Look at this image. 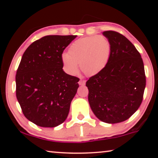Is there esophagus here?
Instances as JSON below:
<instances>
[{
  "mask_svg": "<svg viewBox=\"0 0 158 158\" xmlns=\"http://www.w3.org/2000/svg\"><path fill=\"white\" fill-rule=\"evenodd\" d=\"M85 80L81 79V80H80V81H79V84L81 85H85Z\"/></svg>",
  "mask_w": 158,
  "mask_h": 158,
  "instance_id": "obj_1",
  "label": "esophagus"
}]
</instances>
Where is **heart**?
<instances>
[{
    "label": "heart",
    "mask_w": 158,
    "mask_h": 158,
    "mask_svg": "<svg viewBox=\"0 0 158 158\" xmlns=\"http://www.w3.org/2000/svg\"><path fill=\"white\" fill-rule=\"evenodd\" d=\"M111 45L102 35L83 37L74 41L63 53L61 60L63 68L71 76L77 74L79 63L81 70L88 76H93L105 69L111 57Z\"/></svg>",
    "instance_id": "1"
}]
</instances>
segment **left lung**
Listing matches in <instances>:
<instances>
[{
    "instance_id": "8db88e82",
    "label": "left lung",
    "mask_w": 158,
    "mask_h": 158,
    "mask_svg": "<svg viewBox=\"0 0 158 158\" xmlns=\"http://www.w3.org/2000/svg\"><path fill=\"white\" fill-rule=\"evenodd\" d=\"M111 45L106 66L90 77L85 85L95 116L106 123L126 121L141 105L146 75L139 52L129 40L113 31L102 33Z\"/></svg>"
}]
</instances>
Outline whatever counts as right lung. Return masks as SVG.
<instances>
[{"label": "right lung", "instance_id": "obj_1", "mask_svg": "<svg viewBox=\"0 0 158 158\" xmlns=\"http://www.w3.org/2000/svg\"><path fill=\"white\" fill-rule=\"evenodd\" d=\"M77 35H47L33 42L16 74V95L25 117L37 125L54 127L65 121L79 88V78L63 71L64 49Z\"/></svg>", "mask_w": 158, "mask_h": 158}]
</instances>
